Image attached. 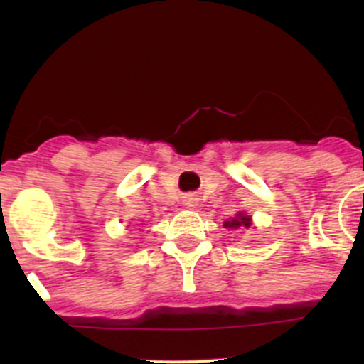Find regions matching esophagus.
<instances>
[{
    "mask_svg": "<svg viewBox=\"0 0 364 364\" xmlns=\"http://www.w3.org/2000/svg\"><path fill=\"white\" fill-rule=\"evenodd\" d=\"M185 205H186V208L193 209V208H196V205H197L196 199H193V197H186V199H185Z\"/></svg>",
    "mask_w": 364,
    "mask_h": 364,
    "instance_id": "obj_1",
    "label": "esophagus"
}]
</instances>
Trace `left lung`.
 <instances>
[{"label": "left lung", "mask_w": 364, "mask_h": 364, "mask_svg": "<svg viewBox=\"0 0 364 364\" xmlns=\"http://www.w3.org/2000/svg\"><path fill=\"white\" fill-rule=\"evenodd\" d=\"M223 227H225V229H241V227H245V229H250L252 216L247 215L245 211H237L236 216H232V218H229L223 222Z\"/></svg>", "instance_id": "1"}]
</instances>
